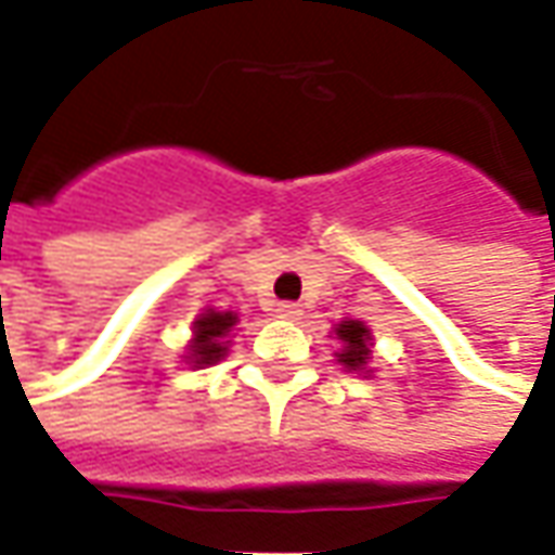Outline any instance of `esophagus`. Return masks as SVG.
I'll list each match as a JSON object with an SVG mask.
<instances>
[{
	"label": "esophagus",
	"mask_w": 555,
	"mask_h": 555,
	"mask_svg": "<svg viewBox=\"0 0 555 555\" xmlns=\"http://www.w3.org/2000/svg\"><path fill=\"white\" fill-rule=\"evenodd\" d=\"M276 315L285 318V321H300V318H304V309L297 304H279Z\"/></svg>",
	"instance_id": "obj_1"
}]
</instances>
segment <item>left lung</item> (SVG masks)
Listing matches in <instances>:
<instances>
[{"label":"left lung","instance_id":"8db88e82","mask_svg":"<svg viewBox=\"0 0 555 555\" xmlns=\"http://www.w3.org/2000/svg\"><path fill=\"white\" fill-rule=\"evenodd\" d=\"M336 336L343 339V351L336 354L345 370H363L370 363V331L360 321H343L336 327Z\"/></svg>","mask_w":555,"mask_h":555}]
</instances>
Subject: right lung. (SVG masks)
<instances>
[{"label": "right lung", "instance_id": "right-lung-1", "mask_svg": "<svg viewBox=\"0 0 555 555\" xmlns=\"http://www.w3.org/2000/svg\"><path fill=\"white\" fill-rule=\"evenodd\" d=\"M237 324V318L231 312H204V315L195 321V339L189 345V360L195 366H210L216 360L224 358V333L231 331Z\"/></svg>", "mask_w": 555, "mask_h": 555}]
</instances>
